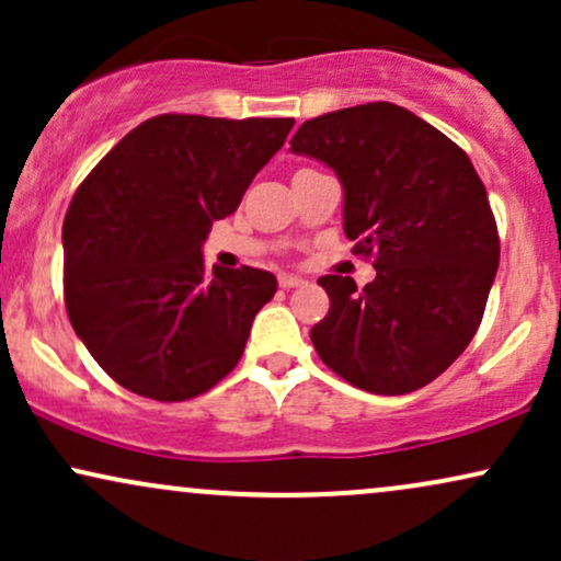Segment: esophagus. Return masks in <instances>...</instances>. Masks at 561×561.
Returning a JSON list of instances; mask_svg holds the SVG:
<instances>
[{
  "label": "esophagus",
  "instance_id": "obj_1",
  "mask_svg": "<svg viewBox=\"0 0 561 561\" xmlns=\"http://www.w3.org/2000/svg\"><path fill=\"white\" fill-rule=\"evenodd\" d=\"M279 285L285 287V289H289V287H302V285H306V279H300V276H295V274H282V276H279Z\"/></svg>",
  "mask_w": 561,
  "mask_h": 561
}]
</instances>
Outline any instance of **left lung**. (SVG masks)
Returning a JSON list of instances; mask_svg holds the SVG:
<instances>
[{
	"instance_id": "1",
	"label": "left lung",
	"mask_w": 561,
	"mask_h": 561,
	"mask_svg": "<svg viewBox=\"0 0 561 561\" xmlns=\"http://www.w3.org/2000/svg\"><path fill=\"white\" fill-rule=\"evenodd\" d=\"M293 152L317 158L345 190V237L375 259L364 289L327 274L330 313L311 330L319 358L353 388L403 396L465 353L499 268V229L472 160L392 102L306 121Z\"/></svg>"
}]
</instances>
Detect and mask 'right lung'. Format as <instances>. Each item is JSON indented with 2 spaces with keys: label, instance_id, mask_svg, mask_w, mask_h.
Returning a JSON list of instances; mask_svg holds the SVG:
<instances>
[{
  "label": "right lung",
  "instance_id": "right-lung-1",
  "mask_svg": "<svg viewBox=\"0 0 561 561\" xmlns=\"http://www.w3.org/2000/svg\"><path fill=\"white\" fill-rule=\"evenodd\" d=\"M293 118L156 115L76 190L62 224L68 319L121 388L152 401L210 390L242 358L274 274L205 268L203 242L285 145Z\"/></svg>",
  "mask_w": 561,
  "mask_h": 561
}]
</instances>
